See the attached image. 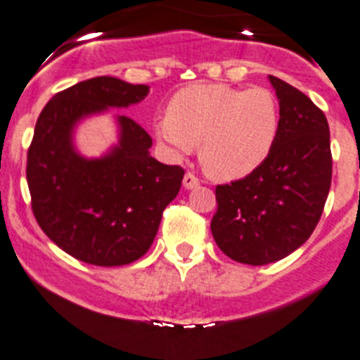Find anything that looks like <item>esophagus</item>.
<instances>
[{"label":"esophagus","instance_id":"obj_1","mask_svg":"<svg viewBox=\"0 0 360 360\" xmlns=\"http://www.w3.org/2000/svg\"><path fill=\"white\" fill-rule=\"evenodd\" d=\"M200 184V181H199V177L195 176V174H191V172H188V174H184V179H183V186L186 188V190H191V188H195V186H199Z\"/></svg>","mask_w":360,"mask_h":360}]
</instances>
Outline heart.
Returning a JSON list of instances; mask_svg holds the SVG:
<instances>
[{"mask_svg":"<svg viewBox=\"0 0 360 360\" xmlns=\"http://www.w3.org/2000/svg\"><path fill=\"white\" fill-rule=\"evenodd\" d=\"M278 126V101L271 90L197 83L170 99L167 117L158 120L154 133L174 158L199 143L204 169L231 181L248 176L266 160Z\"/></svg>","mask_w":360,"mask_h":360,"instance_id":"1","label":"heart"}]
</instances>
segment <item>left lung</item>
Here are the masks:
<instances>
[{
    "label": "left lung",
    "instance_id": "1",
    "mask_svg": "<svg viewBox=\"0 0 360 360\" xmlns=\"http://www.w3.org/2000/svg\"><path fill=\"white\" fill-rule=\"evenodd\" d=\"M278 97L277 140L266 160L243 179L218 184L211 233L231 259L275 263L316 229L332 181L325 113L304 92L270 76Z\"/></svg>",
    "mask_w": 360,
    "mask_h": 360
}]
</instances>
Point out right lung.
Here are the masks:
<instances>
[{"mask_svg": "<svg viewBox=\"0 0 360 360\" xmlns=\"http://www.w3.org/2000/svg\"><path fill=\"white\" fill-rule=\"evenodd\" d=\"M147 92V85L99 76L55 94L37 119L26 163L33 214L49 240L83 263L140 259L179 193L184 169L154 160L153 139L129 117H117L119 146L106 156L86 160L74 150L72 131L83 117L126 108Z\"/></svg>", "mask_w": 360, "mask_h": 360, "instance_id": "add662e5", "label": "right lung"}]
</instances>
